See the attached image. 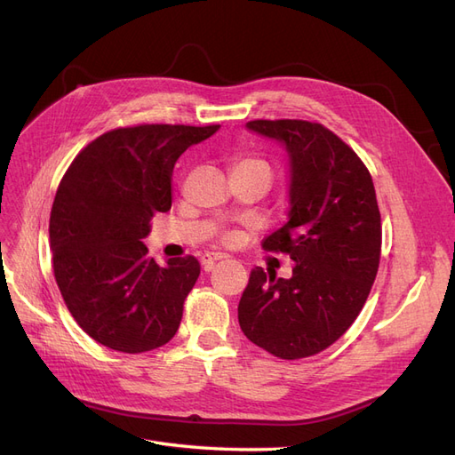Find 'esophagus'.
<instances>
[{"label": "esophagus", "instance_id": "34e87169", "mask_svg": "<svg viewBox=\"0 0 455 455\" xmlns=\"http://www.w3.org/2000/svg\"><path fill=\"white\" fill-rule=\"evenodd\" d=\"M224 258H228V256H226V254H222V252H209V254H203V258H201V264H203L204 271H211V269H212V266H214V261H218V259H224Z\"/></svg>", "mask_w": 455, "mask_h": 455}]
</instances>
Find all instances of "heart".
<instances>
[{
	"mask_svg": "<svg viewBox=\"0 0 455 455\" xmlns=\"http://www.w3.org/2000/svg\"><path fill=\"white\" fill-rule=\"evenodd\" d=\"M241 169H259V171L269 172L267 163L261 161V159H254V157L241 159V161L235 164V171H241ZM229 239H233V235H229Z\"/></svg>",
	"mask_w": 455,
	"mask_h": 455,
	"instance_id": "heart-1",
	"label": "heart"
}]
</instances>
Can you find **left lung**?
<instances>
[{
	"mask_svg": "<svg viewBox=\"0 0 455 455\" xmlns=\"http://www.w3.org/2000/svg\"><path fill=\"white\" fill-rule=\"evenodd\" d=\"M246 129L288 154V222L261 243L294 259L292 277L252 269L239 324L258 347L294 361L324 351L359 316L381 252V216L359 156L321 123L256 119Z\"/></svg>",
	"mask_w": 455,
	"mask_h": 455,
	"instance_id": "1",
	"label": "left lung"
}]
</instances>
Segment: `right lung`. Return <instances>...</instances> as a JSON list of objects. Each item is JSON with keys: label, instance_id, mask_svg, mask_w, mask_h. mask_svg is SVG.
Segmentation results:
<instances>
[{"label": "right lung", "instance_id": "1", "mask_svg": "<svg viewBox=\"0 0 455 455\" xmlns=\"http://www.w3.org/2000/svg\"><path fill=\"white\" fill-rule=\"evenodd\" d=\"M220 125H139L92 140L66 171L52 203L54 279L76 323L102 346L146 353L171 341L201 266H159L142 243L172 203V169Z\"/></svg>", "mask_w": 455, "mask_h": 455}]
</instances>
